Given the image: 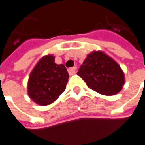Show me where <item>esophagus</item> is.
<instances>
[{"mask_svg":"<svg viewBox=\"0 0 145 145\" xmlns=\"http://www.w3.org/2000/svg\"><path fill=\"white\" fill-rule=\"evenodd\" d=\"M76 70H77V67H71L68 69V73L70 75H73L76 73Z\"/></svg>","mask_w":145,"mask_h":145,"instance_id":"esophagus-1","label":"esophagus"}]
</instances>
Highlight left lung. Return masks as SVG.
<instances>
[{"label":"left lung","instance_id":"8db88e82","mask_svg":"<svg viewBox=\"0 0 145 145\" xmlns=\"http://www.w3.org/2000/svg\"><path fill=\"white\" fill-rule=\"evenodd\" d=\"M77 74L88 88L103 95L116 94L124 84V74L118 63L100 51L88 54Z\"/></svg>","mask_w":145,"mask_h":145}]
</instances>
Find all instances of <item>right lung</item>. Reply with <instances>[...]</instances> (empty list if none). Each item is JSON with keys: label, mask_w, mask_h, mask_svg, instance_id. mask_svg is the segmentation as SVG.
<instances>
[{"label": "right lung", "mask_w": 145, "mask_h": 145, "mask_svg": "<svg viewBox=\"0 0 145 145\" xmlns=\"http://www.w3.org/2000/svg\"><path fill=\"white\" fill-rule=\"evenodd\" d=\"M68 78L65 66L55 63L54 56H46L39 61L30 74L29 95L36 103L49 105L63 93Z\"/></svg>", "instance_id": "obj_1"}]
</instances>
